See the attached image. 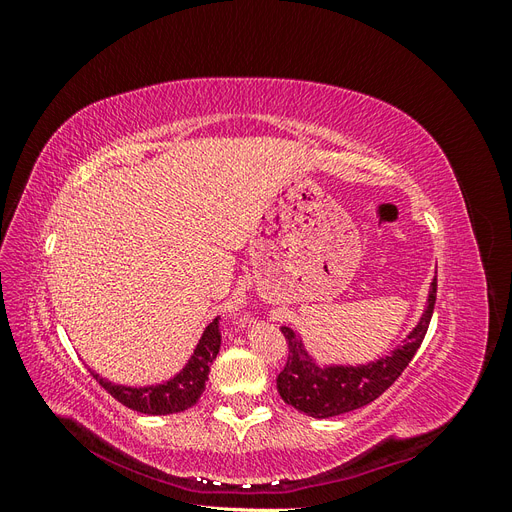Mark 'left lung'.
Segmentation results:
<instances>
[{"instance_id": "8db88e82", "label": "left lung", "mask_w": 512, "mask_h": 512, "mask_svg": "<svg viewBox=\"0 0 512 512\" xmlns=\"http://www.w3.org/2000/svg\"><path fill=\"white\" fill-rule=\"evenodd\" d=\"M438 280L433 277L425 312L416 327L406 335L404 344L389 356L367 365H324L320 367L301 342L297 331L282 327L288 342V361L277 376V391L288 406L314 418H331L359 410L378 399L408 367L416 350L421 348L429 320L436 305Z\"/></svg>"}]
</instances>
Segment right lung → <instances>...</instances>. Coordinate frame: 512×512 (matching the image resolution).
Instances as JSON below:
<instances>
[{
  "mask_svg": "<svg viewBox=\"0 0 512 512\" xmlns=\"http://www.w3.org/2000/svg\"><path fill=\"white\" fill-rule=\"evenodd\" d=\"M222 335H220V318H215L209 327L200 335L194 354L185 367L179 371L175 378H170L162 384L151 386H123L113 384L102 378L96 371H91L100 386H104L106 393H111L119 404L141 414H175L192 408L198 397L205 391V382L209 380V369L220 352Z\"/></svg>",
  "mask_w": 512,
  "mask_h": 512,
  "instance_id": "right-lung-1",
  "label": "right lung"
}]
</instances>
